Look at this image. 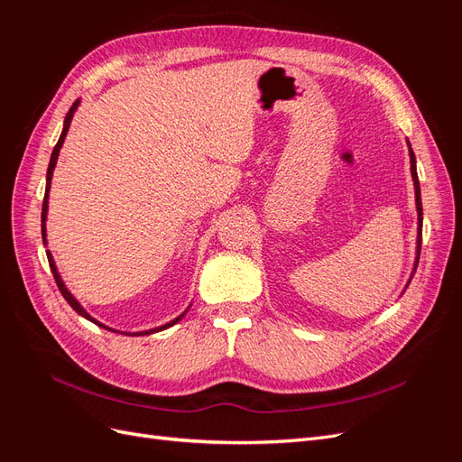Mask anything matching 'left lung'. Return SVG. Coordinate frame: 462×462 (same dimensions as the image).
I'll list each match as a JSON object with an SVG mask.
<instances>
[{
    "label": "left lung",
    "mask_w": 462,
    "mask_h": 462,
    "mask_svg": "<svg viewBox=\"0 0 462 462\" xmlns=\"http://www.w3.org/2000/svg\"><path fill=\"white\" fill-rule=\"evenodd\" d=\"M409 153H411V173H412V180H414L416 212H418V246H416V262H414V270H416L418 258H420V245H422V199H420V183H418V175H416V158H414V152H412L411 144H409Z\"/></svg>",
    "instance_id": "8db88e82"
}]
</instances>
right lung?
<instances>
[{
  "label": "right lung",
  "instance_id": "1",
  "mask_svg": "<svg viewBox=\"0 0 462 462\" xmlns=\"http://www.w3.org/2000/svg\"><path fill=\"white\" fill-rule=\"evenodd\" d=\"M79 102L80 100H77L73 106H71V109L67 111V116H65V123H63V131H61V136H60V141H58V144H55V148H53V152H51V158H50V165H48V175H46V194H44V204H42V239H44V243H46V217H48V192H50V185H51V175H53V167H55V163H58V156H60V150H61V146H63V141H65V136H67V131H69V125H71V119H73V114L77 111V107H79ZM48 262H50V268H51V273H53V279H55V283H58V287H60V291H61V295H63V299L71 304V309L77 312V314H80L82 318H87V319H90V321H94L96 326H100V328H104V329H109V331H116V329H111V328H107V326H104V324H100V321L97 319H94L85 309H82V306L79 304V300L71 295V292L67 291V287H65V283L61 282V275L58 273V268H55V262H53V258H51V253L48 250ZM187 312V310H185ZM185 312L180 314V316H177L175 319H171L170 324H165V326H160V328H153V329H148V331H138V333H133V335H150V333H158V331H162V329H167V328H171V326H175L177 321L185 316ZM131 335V333H129Z\"/></svg>",
  "mask_w": 462,
  "mask_h": 462
}]
</instances>
